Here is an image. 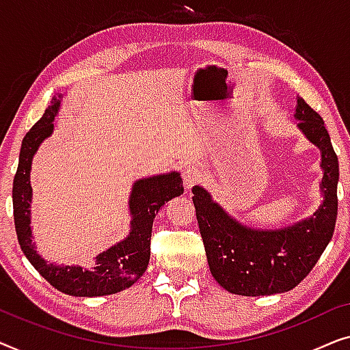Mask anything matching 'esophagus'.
I'll return each instance as SVG.
<instances>
[{
	"label": "esophagus",
	"mask_w": 350,
	"mask_h": 350,
	"mask_svg": "<svg viewBox=\"0 0 350 350\" xmlns=\"http://www.w3.org/2000/svg\"><path fill=\"white\" fill-rule=\"evenodd\" d=\"M200 178H202V174H200L198 167L189 165L188 169L183 172V185L186 189H191L194 185H198Z\"/></svg>",
	"instance_id": "34e87169"
}]
</instances>
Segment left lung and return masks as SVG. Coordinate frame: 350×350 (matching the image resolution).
Returning <instances> with one entry per match:
<instances>
[{
  "mask_svg": "<svg viewBox=\"0 0 350 350\" xmlns=\"http://www.w3.org/2000/svg\"><path fill=\"white\" fill-rule=\"evenodd\" d=\"M295 118L299 131L322 152L323 202L312 217L280 229H253L224 212L204 188H193L210 272L229 293L265 296L293 290L312 271L333 237L338 215V156L323 119L299 97Z\"/></svg>",
  "mask_w": 350,
  "mask_h": 350,
  "instance_id": "1",
  "label": "left lung"
}]
</instances>
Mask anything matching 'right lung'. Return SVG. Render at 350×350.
Returning <instances> with one entry per match:
<instances>
[{
    "label": "right lung",
    "mask_w": 350,
    "mask_h": 350,
    "mask_svg": "<svg viewBox=\"0 0 350 350\" xmlns=\"http://www.w3.org/2000/svg\"><path fill=\"white\" fill-rule=\"evenodd\" d=\"M60 98L54 97L42 118L22 140L18 167L12 185L14 224L18 243L33 267L62 293L71 296H105L132 286L146 271L151 255V229L162 205L183 194V181L178 172L142 178L133 183L129 208L131 232L124 241L95 256L88 266H57L46 261L36 252L30 228L31 161L38 148L54 131V119L59 113Z\"/></svg>",
    "instance_id": "right-lung-1"
}]
</instances>
